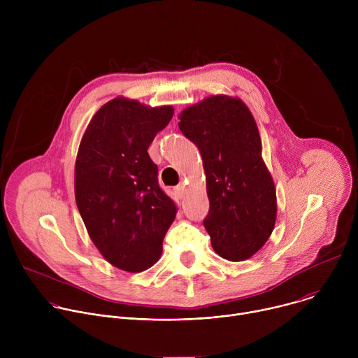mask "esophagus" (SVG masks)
Instances as JSON below:
<instances>
[{"label": "esophagus", "instance_id": "obj_1", "mask_svg": "<svg viewBox=\"0 0 358 358\" xmlns=\"http://www.w3.org/2000/svg\"><path fill=\"white\" fill-rule=\"evenodd\" d=\"M174 191H176V194H177L180 198H182L184 194H185V184H184V182L178 184V185L174 188Z\"/></svg>", "mask_w": 358, "mask_h": 358}]
</instances>
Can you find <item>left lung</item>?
I'll return each instance as SVG.
<instances>
[{
    "label": "left lung",
    "instance_id": "obj_1",
    "mask_svg": "<svg viewBox=\"0 0 358 358\" xmlns=\"http://www.w3.org/2000/svg\"><path fill=\"white\" fill-rule=\"evenodd\" d=\"M178 127L201 152L210 199L203 227L214 250L227 261L249 259L276 221V189L250 110L238 97L217 94L182 110Z\"/></svg>",
    "mask_w": 358,
    "mask_h": 358
}]
</instances>
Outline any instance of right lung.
I'll use <instances>...</instances> for the list:
<instances>
[{
	"mask_svg": "<svg viewBox=\"0 0 358 358\" xmlns=\"http://www.w3.org/2000/svg\"><path fill=\"white\" fill-rule=\"evenodd\" d=\"M173 115L171 106L116 97L96 112L78 150V210L99 252L126 272L145 271L160 259L177 214L147 152Z\"/></svg>",
	"mask_w": 358,
	"mask_h": 358,
	"instance_id": "obj_1",
	"label": "right lung"
}]
</instances>
